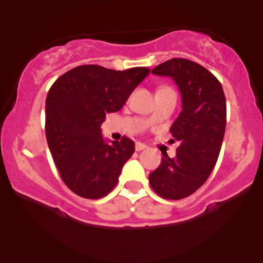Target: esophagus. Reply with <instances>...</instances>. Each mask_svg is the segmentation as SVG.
<instances>
[{
	"label": "esophagus",
	"instance_id": "34e87169",
	"mask_svg": "<svg viewBox=\"0 0 263 263\" xmlns=\"http://www.w3.org/2000/svg\"><path fill=\"white\" fill-rule=\"evenodd\" d=\"M146 148L147 146L144 143H141V142H137V143H136V151H137V152H140V151H143Z\"/></svg>",
	"mask_w": 263,
	"mask_h": 263
}]
</instances>
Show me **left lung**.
Segmentation results:
<instances>
[{"label":"left lung","mask_w":263,"mask_h":263,"mask_svg":"<svg viewBox=\"0 0 263 263\" xmlns=\"http://www.w3.org/2000/svg\"><path fill=\"white\" fill-rule=\"evenodd\" d=\"M152 73L174 80L182 93V111L170 129L180 143L176 156L163 155L149 184L159 197L179 200L197 192L215 167L226 127L225 93L209 70L188 59H170Z\"/></svg>","instance_id":"8db88e82"}]
</instances>
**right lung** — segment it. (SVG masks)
Instances as JSON below:
<instances>
[{"instance_id": "right-lung-1", "label": "right lung", "mask_w": 263, "mask_h": 263, "mask_svg": "<svg viewBox=\"0 0 263 263\" xmlns=\"http://www.w3.org/2000/svg\"><path fill=\"white\" fill-rule=\"evenodd\" d=\"M148 68L112 70L80 65L58 78L45 100V136L63 182L86 199L107 195L119 182L135 142L123 136L108 144L101 135L107 114L121 110Z\"/></svg>"}]
</instances>
